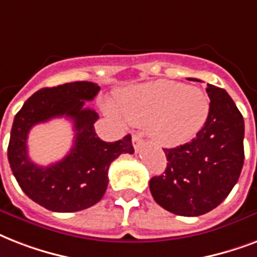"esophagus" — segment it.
<instances>
[{
	"label": "esophagus",
	"instance_id": "34e87169",
	"mask_svg": "<svg viewBox=\"0 0 257 257\" xmlns=\"http://www.w3.org/2000/svg\"><path fill=\"white\" fill-rule=\"evenodd\" d=\"M133 145H134L135 150H137V151L141 150V147L143 146L142 135H139V134H134V135H133Z\"/></svg>",
	"mask_w": 257,
	"mask_h": 257
}]
</instances>
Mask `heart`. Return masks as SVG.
Wrapping results in <instances>:
<instances>
[{
    "label": "heart",
    "instance_id": "heart-1",
    "mask_svg": "<svg viewBox=\"0 0 257 257\" xmlns=\"http://www.w3.org/2000/svg\"><path fill=\"white\" fill-rule=\"evenodd\" d=\"M116 107L131 124L149 126L151 138L162 146L190 141L209 115V100L200 88L170 80L153 81L120 93Z\"/></svg>",
    "mask_w": 257,
    "mask_h": 257
}]
</instances>
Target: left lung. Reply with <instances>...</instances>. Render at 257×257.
I'll return each mask as SVG.
<instances>
[{"mask_svg": "<svg viewBox=\"0 0 257 257\" xmlns=\"http://www.w3.org/2000/svg\"><path fill=\"white\" fill-rule=\"evenodd\" d=\"M206 92L209 115L202 128L189 143L164 149L168 166L150 180L157 204L178 216H201L218 206L236 185L244 164L241 112L225 89L208 84Z\"/></svg>", "mask_w": 257, "mask_h": 257, "instance_id": "left-lung-1", "label": "left lung"}]
</instances>
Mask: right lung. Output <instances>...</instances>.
<instances>
[{
	"mask_svg": "<svg viewBox=\"0 0 257 257\" xmlns=\"http://www.w3.org/2000/svg\"><path fill=\"white\" fill-rule=\"evenodd\" d=\"M100 87L91 81H73L41 88L16 114L8 146V160L20 188L45 209L60 213L87 209L101 200L108 185V168L120 154H133L131 135L104 142L95 133L93 100ZM65 116L74 123L73 149L61 161L48 167L32 163L27 156V134L32 126Z\"/></svg>",
	"mask_w": 257,
	"mask_h": 257,
	"instance_id": "1",
	"label": "right lung"
}]
</instances>
